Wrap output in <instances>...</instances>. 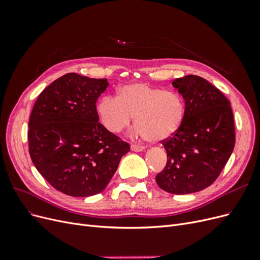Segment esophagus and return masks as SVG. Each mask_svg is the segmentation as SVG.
<instances>
[{
  "instance_id": "34e87169",
  "label": "esophagus",
  "mask_w": 260,
  "mask_h": 260,
  "mask_svg": "<svg viewBox=\"0 0 260 260\" xmlns=\"http://www.w3.org/2000/svg\"><path fill=\"white\" fill-rule=\"evenodd\" d=\"M131 149L133 152H142L145 149V146L138 145V144H131Z\"/></svg>"
}]
</instances>
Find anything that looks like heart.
<instances>
[{
	"label": "heart",
	"instance_id": "b5f03b06",
	"mask_svg": "<svg viewBox=\"0 0 260 260\" xmlns=\"http://www.w3.org/2000/svg\"><path fill=\"white\" fill-rule=\"evenodd\" d=\"M96 111L109 132H121L135 116L136 133L151 142H160L174 136L182 125L185 103L178 92L137 82L121 86L116 98H102Z\"/></svg>",
	"mask_w": 260,
	"mask_h": 260
}]
</instances>
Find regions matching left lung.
<instances>
[{"mask_svg":"<svg viewBox=\"0 0 260 260\" xmlns=\"http://www.w3.org/2000/svg\"><path fill=\"white\" fill-rule=\"evenodd\" d=\"M185 103L182 125L161 141L167 164L156 176L164 191L172 194L199 192L215 182L229 160L235 144L230 102L202 77L188 75L172 81Z\"/></svg>","mask_w":260,"mask_h":260,"instance_id":"8db88e82","label":"left lung"}]
</instances>
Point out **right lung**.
<instances>
[{"label":"right lung","instance_id":"right-lung-1","mask_svg":"<svg viewBox=\"0 0 260 260\" xmlns=\"http://www.w3.org/2000/svg\"><path fill=\"white\" fill-rule=\"evenodd\" d=\"M107 79L75 73L53 81L37 99L29 119L35 167L57 191L86 198L104 191L129 143L100 123L96 101Z\"/></svg>","mask_w":260,"mask_h":260}]
</instances>
